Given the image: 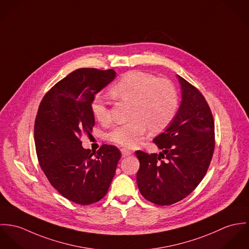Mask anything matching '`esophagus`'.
Segmentation results:
<instances>
[{"label": "esophagus", "instance_id": "esophagus-1", "mask_svg": "<svg viewBox=\"0 0 249 249\" xmlns=\"http://www.w3.org/2000/svg\"><path fill=\"white\" fill-rule=\"evenodd\" d=\"M121 154H122V157L125 158V157H128V156H131L133 154V152L127 148H122L121 149Z\"/></svg>", "mask_w": 249, "mask_h": 249}]
</instances>
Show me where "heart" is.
I'll return each mask as SVG.
<instances>
[{"label":"heart","mask_w":249,"mask_h":249,"mask_svg":"<svg viewBox=\"0 0 249 249\" xmlns=\"http://www.w3.org/2000/svg\"><path fill=\"white\" fill-rule=\"evenodd\" d=\"M110 94L118 100L131 103V120L115 126L107 136L111 142L125 147L138 144L147 127L152 133L163 131L178 111V97L174 84L140 71L123 74L111 86ZM91 111L99 123L107 124L110 121L106 103L100 97L93 99Z\"/></svg>","instance_id":"b5f03b06"}]
</instances>
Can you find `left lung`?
I'll list each match as a JSON object with an SVG mask.
<instances>
[{
    "label": "left lung",
    "mask_w": 249,
    "mask_h": 249,
    "mask_svg": "<svg viewBox=\"0 0 249 249\" xmlns=\"http://www.w3.org/2000/svg\"><path fill=\"white\" fill-rule=\"evenodd\" d=\"M178 77L180 107L165 132L153 140L162 152H136L138 189L159 205L174 204L192 193L204 178L215 149V124L208 103L195 86Z\"/></svg>",
    "instance_id": "8db88e82"
}]
</instances>
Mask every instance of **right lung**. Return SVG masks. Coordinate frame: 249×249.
<instances>
[{
    "label": "right lung",
    "mask_w": 249,
    "mask_h": 249,
    "mask_svg": "<svg viewBox=\"0 0 249 249\" xmlns=\"http://www.w3.org/2000/svg\"><path fill=\"white\" fill-rule=\"evenodd\" d=\"M114 77L111 69L75 70L45 94L38 108L34 141L39 164L56 190L77 204L105 196L121 158L115 146L103 144L93 153L84 149L80 139L95 124V94Z\"/></svg>",
    "instance_id": "obj_1"
}]
</instances>
